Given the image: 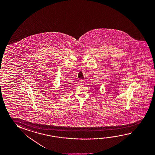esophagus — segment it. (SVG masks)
<instances>
[{
	"mask_svg": "<svg viewBox=\"0 0 155 155\" xmlns=\"http://www.w3.org/2000/svg\"><path fill=\"white\" fill-rule=\"evenodd\" d=\"M79 83L81 84H83V79H79Z\"/></svg>",
	"mask_w": 155,
	"mask_h": 155,
	"instance_id": "1",
	"label": "esophagus"
}]
</instances>
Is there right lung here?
I'll return each mask as SVG.
<instances>
[{"instance_id":"add662e5","label":"right lung","mask_w":155,"mask_h":155,"mask_svg":"<svg viewBox=\"0 0 155 155\" xmlns=\"http://www.w3.org/2000/svg\"><path fill=\"white\" fill-rule=\"evenodd\" d=\"M66 89H68V88H66Z\"/></svg>"}]
</instances>
